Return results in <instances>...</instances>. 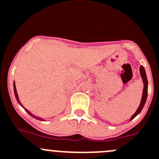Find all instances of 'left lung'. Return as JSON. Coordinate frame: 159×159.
I'll return each mask as SVG.
<instances>
[{
	"instance_id": "8db88e82",
	"label": "left lung",
	"mask_w": 159,
	"mask_h": 159,
	"mask_svg": "<svg viewBox=\"0 0 159 159\" xmlns=\"http://www.w3.org/2000/svg\"><path fill=\"white\" fill-rule=\"evenodd\" d=\"M139 72H140V75L141 77L143 79V95H142V98H141V102L140 104H139V108L137 109L136 112L134 113L133 115L131 117L130 120H132V119H134L139 114V113L141 112V110H143V108L144 105H145V102H146L147 98H148V79H147V75H146V72H145V69L143 66H140L139 68Z\"/></svg>"
}]
</instances>
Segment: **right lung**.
Listing matches in <instances>:
<instances>
[{"label": "right lung", "instance_id": "right-lung-1", "mask_svg": "<svg viewBox=\"0 0 159 159\" xmlns=\"http://www.w3.org/2000/svg\"><path fill=\"white\" fill-rule=\"evenodd\" d=\"M13 87H14V93H15V96H16V100H17V102H18V103H19V104H20V106H22V104H21V103H20V99H19L18 94H17V91H16V84H15V82L13 83ZM24 109H25V110H26V111H27V113H29V114H30V116H34V118H36V119H37V120H43V118H41V117H38V116H37V117H36V116H34V115H32V114H31V113H30V112H29V111H28V110H27V109H26V108H24Z\"/></svg>", "mask_w": 159, "mask_h": 159}]
</instances>
